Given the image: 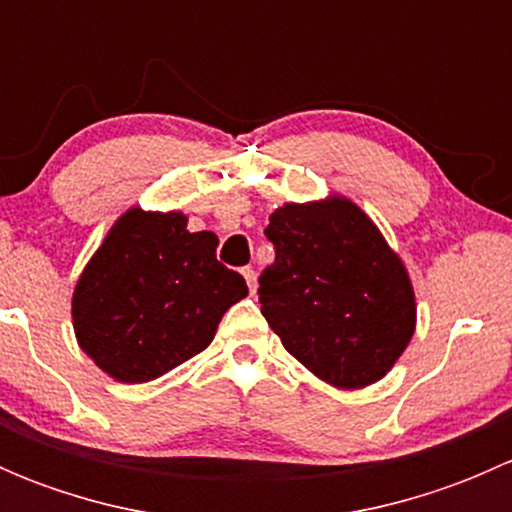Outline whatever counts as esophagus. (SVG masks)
Returning a JSON list of instances; mask_svg holds the SVG:
<instances>
[{
    "instance_id": "1",
    "label": "esophagus",
    "mask_w": 512,
    "mask_h": 512,
    "mask_svg": "<svg viewBox=\"0 0 512 512\" xmlns=\"http://www.w3.org/2000/svg\"><path fill=\"white\" fill-rule=\"evenodd\" d=\"M242 277H245V282H247V287H250V292L255 294V289H257L255 270H252V267H245V270H242Z\"/></svg>"
}]
</instances>
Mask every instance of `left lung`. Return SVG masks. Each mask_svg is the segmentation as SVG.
<instances>
[{
  "mask_svg": "<svg viewBox=\"0 0 512 512\" xmlns=\"http://www.w3.org/2000/svg\"><path fill=\"white\" fill-rule=\"evenodd\" d=\"M265 235L277 255L260 304L287 352L334 389L384 379L416 332V294L374 220L327 195L277 208Z\"/></svg>",
  "mask_w": 512,
  "mask_h": 512,
  "instance_id": "8db88e82",
  "label": "left lung"
}]
</instances>
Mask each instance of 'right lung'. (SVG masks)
I'll return each mask as SVG.
<instances>
[{
	"instance_id": "1",
	"label": "right lung",
	"mask_w": 512,
	"mask_h": 512,
	"mask_svg": "<svg viewBox=\"0 0 512 512\" xmlns=\"http://www.w3.org/2000/svg\"><path fill=\"white\" fill-rule=\"evenodd\" d=\"M215 250V232H190L180 210L128 208L76 280L71 319L84 354L121 384H146L208 349L247 297Z\"/></svg>"
}]
</instances>
